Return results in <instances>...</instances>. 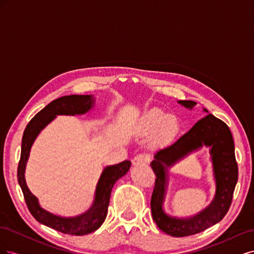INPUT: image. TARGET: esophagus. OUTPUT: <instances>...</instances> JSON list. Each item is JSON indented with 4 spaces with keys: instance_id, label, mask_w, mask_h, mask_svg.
Returning <instances> with one entry per match:
<instances>
[{
    "instance_id": "1",
    "label": "esophagus",
    "mask_w": 254,
    "mask_h": 254,
    "mask_svg": "<svg viewBox=\"0 0 254 254\" xmlns=\"http://www.w3.org/2000/svg\"><path fill=\"white\" fill-rule=\"evenodd\" d=\"M149 162V157L146 155H136L132 159V164L134 166H143Z\"/></svg>"
}]
</instances>
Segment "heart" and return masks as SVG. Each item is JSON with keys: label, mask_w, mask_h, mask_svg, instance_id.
Returning <instances> with one entry per match:
<instances>
[{"label": "heart", "mask_w": 254, "mask_h": 254, "mask_svg": "<svg viewBox=\"0 0 254 254\" xmlns=\"http://www.w3.org/2000/svg\"><path fill=\"white\" fill-rule=\"evenodd\" d=\"M178 128V121L175 117L159 110H150L137 120L134 132L140 136H149L156 133L155 142L163 143L170 140Z\"/></svg>", "instance_id": "obj_1"}]
</instances>
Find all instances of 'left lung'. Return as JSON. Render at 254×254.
Segmentation results:
<instances>
[{
    "label": "left lung",
    "mask_w": 254,
    "mask_h": 254,
    "mask_svg": "<svg viewBox=\"0 0 254 254\" xmlns=\"http://www.w3.org/2000/svg\"><path fill=\"white\" fill-rule=\"evenodd\" d=\"M187 109H193V101H178ZM207 113L187 133L166 147L158 150L150 166L156 174V184L151 196V214L158 228L166 234L183 237L202 232L225 217L232 202L237 183L238 168L235 160L234 142L229 127L224 122ZM203 145L210 148L215 180V196L204 210L190 218H179L166 210L168 168Z\"/></svg>",
    "instance_id": "8db88e82"
}]
</instances>
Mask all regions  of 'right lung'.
I'll list each match as a JSON object with an SVG mask.
<instances>
[{"instance_id": "right-lung-1", "label": "right lung", "mask_w": 254, "mask_h": 254, "mask_svg": "<svg viewBox=\"0 0 254 254\" xmlns=\"http://www.w3.org/2000/svg\"><path fill=\"white\" fill-rule=\"evenodd\" d=\"M93 95H66L55 99L30 120L22 137L21 158L18 166V182L24 195L29 212L40 224L65 234L84 235L94 232L106 219L111 190L117 182L129 171L131 162L106 166L96 184L93 201L89 209L77 216L64 217L53 214L41 206L38 198L29 190L25 180V170L30 149L37 136L57 115H83L94 107Z\"/></svg>"}]
</instances>
